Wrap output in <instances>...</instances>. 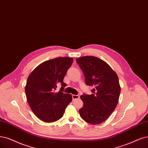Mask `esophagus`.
Listing matches in <instances>:
<instances>
[{"label":"esophagus","instance_id":"esophagus-1","mask_svg":"<svg viewBox=\"0 0 148 148\" xmlns=\"http://www.w3.org/2000/svg\"><path fill=\"white\" fill-rule=\"evenodd\" d=\"M72 97H73V100H75V99H79V98L80 97V96H79V95H72Z\"/></svg>","mask_w":148,"mask_h":148}]
</instances>
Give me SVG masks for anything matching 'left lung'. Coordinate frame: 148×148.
<instances>
[{
    "label": "left lung",
    "mask_w": 148,
    "mask_h": 148,
    "mask_svg": "<svg viewBox=\"0 0 148 148\" xmlns=\"http://www.w3.org/2000/svg\"><path fill=\"white\" fill-rule=\"evenodd\" d=\"M76 62L85 76V84L93 86L92 95L84 94L80 99L84 106L79 110L80 117L91 124H99L115 109L121 87L116 73L106 62L93 56L81 57Z\"/></svg>",
    "instance_id": "obj_1"
}]
</instances>
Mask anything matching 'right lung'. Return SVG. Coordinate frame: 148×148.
Masks as SVG:
<instances>
[{
  "instance_id": "obj_1",
  "label": "right lung",
  "mask_w": 148,
  "mask_h": 148,
  "mask_svg": "<svg viewBox=\"0 0 148 148\" xmlns=\"http://www.w3.org/2000/svg\"><path fill=\"white\" fill-rule=\"evenodd\" d=\"M73 58L58 57L41 63L28 77L25 87L27 100L35 115L46 123L58 121L72 101V96L63 93V79ZM58 84L62 86L55 90Z\"/></svg>"
}]
</instances>
